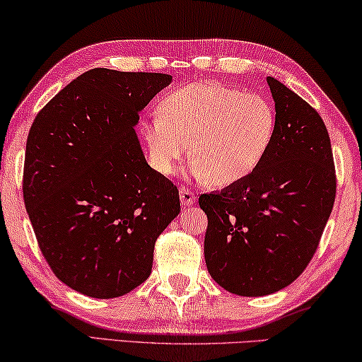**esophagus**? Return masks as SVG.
I'll list each match as a JSON object with an SVG mask.
<instances>
[{
  "instance_id": "esophagus-1",
  "label": "esophagus",
  "mask_w": 362,
  "mask_h": 362,
  "mask_svg": "<svg viewBox=\"0 0 362 362\" xmlns=\"http://www.w3.org/2000/svg\"><path fill=\"white\" fill-rule=\"evenodd\" d=\"M180 200H181V204L185 205V207H189V205H192L194 202H196V196H194V192L187 191V189H181Z\"/></svg>"
}]
</instances>
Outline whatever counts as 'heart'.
<instances>
[{"label":"heart","mask_w":362,"mask_h":362,"mask_svg":"<svg viewBox=\"0 0 362 362\" xmlns=\"http://www.w3.org/2000/svg\"><path fill=\"white\" fill-rule=\"evenodd\" d=\"M148 163L170 176L189 148L191 171L210 186L246 180L274 146L276 113L259 93L216 82H194L160 102V115L142 123Z\"/></svg>","instance_id":"obj_1"}]
</instances>
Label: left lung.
I'll return each mask as SVG.
<instances>
[{
	"instance_id": "obj_1",
	"label": "left lung",
	"mask_w": 362,
	"mask_h": 362,
	"mask_svg": "<svg viewBox=\"0 0 362 362\" xmlns=\"http://www.w3.org/2000/svg\"><path fill=\"white\" fill-rule=\"evenodd\" d=\"M276 134L262 165L223 191L202 194L205 264L221 288L265 296L303 274L335 202L332 144L320 115L275 77Z\"/></svg>"
}]
</instances>
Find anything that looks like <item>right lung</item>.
<instances>
[{
  "label": "right lung",
  "mask_w": 362,
  "mask_h": 362,
  "mask_svg": "<svg viewBox=\"0 0 362 362\" xmlns=\"http://www.w3.org/2000/svg\"><path fill=\"white\" fill-rule=\"evenodd\" d=\"M173 77L95 68L33 119L24 202L38 246L64 285L90 298L129 293L152 272L157 238L180 214V192L150 168L139 113Z\"/></svg>",
  "instance_id": "right-lung-1"
}]
</instances>
